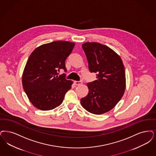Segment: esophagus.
<instances>
[{
  "label": "esophagus",
  "mask_w": 156,
  "mask_h": 156,
  "mask_svg": "<svg viewBox=\"0 0 156 156\" xmlns=\"http://www.w3.org/2000/svg\"><path fill=\"white\" fill-rule=\"evenodd\" d=\"M74 83L75 85H81L82 83V81H75L74 82Z\"/></svg>",
  "instance_id": "obj_1"
}]
</instances>
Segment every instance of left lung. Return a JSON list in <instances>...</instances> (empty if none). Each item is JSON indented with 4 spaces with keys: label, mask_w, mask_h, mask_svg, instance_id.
<instances>
[{
    "label": "left lung",
    "mask_w": 156,
    "mask_h": 156,
    "mask_svg": "<svg viewBox=\"0 0 156 156\" xmlns=\"http://www.w3.org/2000/svg\"><path fill=\"white\" fill-rule=\"evenodd\" d=\"M89 69L96 73L97 80L87 83L89 92L81 99L87 112L99 115L112 109L124 94L126 78L121 58L106 45L85 42L82 45Z\"/></svg>",
    "instance_id": "left-lung-1"
}]
</instances>
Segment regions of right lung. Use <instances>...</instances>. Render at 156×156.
<instances>
[{"label": "right lung", "mask_w": 156, "mask_h": 156, "mask_svg": "<svg viewBox=\"0 0 156 156\" xmlns=\"http://www.w3.org/2000/svg\"><path fill=\"white\" fill-rule=\"evenodd\" d=\"M75 43L55 41L44 44L32 52L22 76L23 89L33 106L43 111L55 108L62 103L73 81L57 71L64 69L65 62Z\"/></svg>", "instance_id": "add662e5"}]
</instances>
